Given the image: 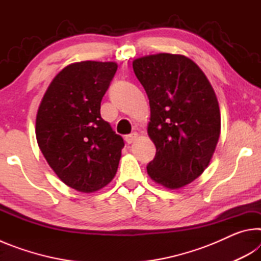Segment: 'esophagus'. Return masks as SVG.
Wrapping results in <instances>:
<instances>
[{"label": "esophagus", "mask_w": 261, "mask_h": 261, "mask_svg": "<svg viewBox=\"0 0 261 261\" xmlns=\"http://www.w3.org/2000/svg\"><path fill=\"white\" fill-rule=\"evenodd\" d=\"M137 138H138V134L137 132H132V134L125 136V141L127 144H132Z\"/></svg>", "instance_id": "obj_1"}]
</instances>
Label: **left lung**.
Returning <instances> with one entry per match:
<instances>
[{
	"label": "left lung",
	"mask_w": 261,
	"mask_h": 261,
	"mask_svg": "<svg viewBox=\"0 0 261 261\" xmlns=\"http://www.w3.org/2000/svg\"><path fill=\"white\" fill-rule=\"evenodd\" d=\"M151 107L147 132L156 147L151 178L178 189L204 173L221 130L219 102L200 68L188 57L156 54L132 63Z\"/></svg>",
	"instance_id": "8db88e82"
}]
</instances>
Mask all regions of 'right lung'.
Masks as SVG:
<instances>
[{
  "instance_id": "1",
  "label": "right lung",
  "mask_w": 261,
  "mask_h": 261,
  "mask_svg": "<svg viewBox=\"0 0 261 261\" xmlns=\"http://www.w3.org/2000/svg\"><path fill=\"white\" fill-rule=\"evenodd\" d=\"M115 62L68 65L43 95L35 135L43 156L62 182L94 192L114 178L124 140L101 117V100L116 73Z\"/></svg>"
}]
</instances>
